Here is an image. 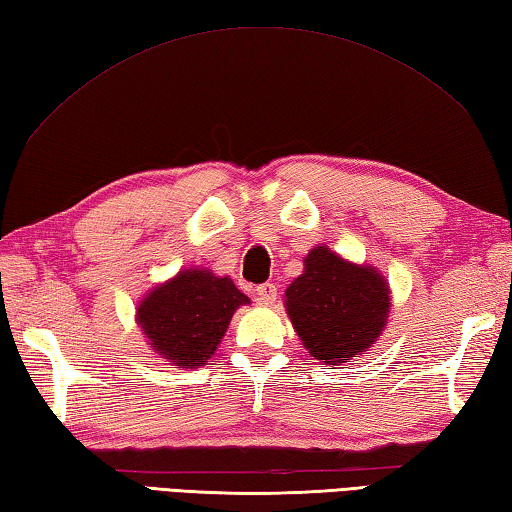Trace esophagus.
Instances as JSON below:
<instances>
[{
	"label": "esophagus",
	"instance_id": "obj_1",
	"mask_svg": "<svg viewBox=\"0 0 512 512\" xmlns=\"http://www.w3.org/2000/svg\"><path fill=\"white\" fill-rule=\"evenodd\" d=\"M256 296H258V301L263 303V305H274V303H276V298H278V287H276L274 283H263V285H258V289H256Z\"/></svg>",
	"mask_w": 512,
	"mask_h": 512
}]
</instances>
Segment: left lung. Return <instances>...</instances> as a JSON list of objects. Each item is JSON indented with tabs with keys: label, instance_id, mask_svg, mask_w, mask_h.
I'll use <instances>...</instances> for the list:
<instances>
[{
	"label": "left lung",
	"instance_id": "left-lung-1",
	"mask_svg": "<svg viewBox=\"0 0 512 512\" xmlns=\"http://www.w3.org/2000/svg\"><path fill=\"white\" fill-rule=\"evenodd\" d=\"M285 307L305 350L323 365L347 363L379 339L390 312V287L370 265H354L330 247L305 256Z\"/></svg>",
	"mask_w": 512,
	"mask_h": 512
}]
</instances>
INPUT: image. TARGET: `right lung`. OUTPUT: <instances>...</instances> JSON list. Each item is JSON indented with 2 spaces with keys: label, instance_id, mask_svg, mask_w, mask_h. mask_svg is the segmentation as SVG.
Here are the masks:
<instances>
[{
  "label": "right lung",
  "instance_id": "right-lung-1",
  "mask_svg": "<svg viewBox=\"0 0 512 512\" xmlns=\"http://www.w3.org/2000/svg\"><path fill=\"white\" fill-rule=\"evenodd\" d=\"M249 298L229 276L182 269L153 287L138 305V325L162 359L180 368L205 365L218 350L231 316Z\"/></svg>",
  "mask_w": 512,
  "mask_h": 512
}]
</instances>
